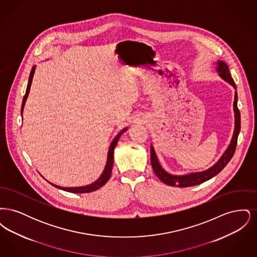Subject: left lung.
<instances>
[{
  "mask_svg": "<svg viewBox=\"0 0 257 257\" xmlns=\"http://www.w3.org/2000/svg\"><path fill=\"white\" fill-rule=\"evenodd\" d=\"M219 66L217 67V70L220 74V77L229 83L233 87L236 89V85L235 82L231 77V74L229 72L228 66L224 61H218ZM237 92L235 93V98H234V112H235V130L233 134L232 141L230 146L226 149L224 154L212 168L209 170L202 172H196V173H191L189 175H184V176H174L171 175L168 172L164 171L162 167L160 166L159 162L157 159V156L155 154V151L153 147H151V155H150V161H151V166L152 169L157 175V177L163 183L170 185V186H176V187H191V186H196L198 184L203 183L217 175L219 172L223 170V168L228 164V162L231 160V158L235 153L236 147H237V140H238V135L241 129V115H240V110L238 109L237 106Z\"/></svg>",
  "mask_w": 257,
  "mask_h": 257,
  "instance_id": "1",
  "label": "left lung"
}]
</instances>
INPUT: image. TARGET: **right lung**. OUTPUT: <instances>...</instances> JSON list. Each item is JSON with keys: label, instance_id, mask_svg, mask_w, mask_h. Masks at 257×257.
Masks as SVG:
<instances>
[{"label": "right lung", "instance_id": "right-lung-1", "mask_svg": "<svg viewBox=\"0 0 257 257\" xmlns=\"http://www.w3.org/2000/svg\"><path fill=\"white\" fill-rule=\"evenodd\" d=\"M35 70H36V66H33L32 68V71L30 73V77H29V82H28V86H27V89H26V93H25L24 97H23V101H22V107H21V113L23 112L24 110L25 103H26V100L28 98L29 95V92H30V88H31V85H32V81H33V77H34V74H35ZM127 128L123 129L122 131L117 135L115 137V139L112 141L111 145H110V149H109V153H108V160H107V164H106V168L103 171L102 175L100 176V178L98 179L97 181H95L94 183L90 184L88 186H85V187H77V188H64V187H61V186H57V185H54V184H51L53 186H55L56 188H59L61 190L63 191H66V192H70V193H74V194H85V193H90V192H93V191H96L99 188H101L103 185H105V183L110 179V174H111V169H112V165H113V149L116 146L118 140H119V137L123 134L124 131H126Z\"/></svg>", "mask_w": 257, "mask_h": 257}]
</instances>
